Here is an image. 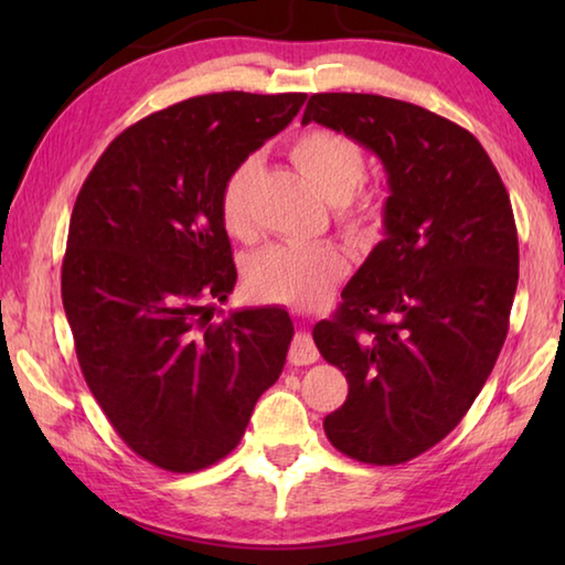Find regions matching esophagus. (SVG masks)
Wrapping results in <instances>:
<instances>
[{"instance_id": "34e87169", "label": "esophagus", "mask_w": 565, "mask_h": 565, "mask_svg": "<svg viewBox=\"0 0 565 565\" xmlns=\"http://www.w3.org/2000/svg\"><path fill=\"white\" fill-rule=\"evenodd\" d=\"M319 359V349L313 339L309 337L306 331H299L291 341V349H289V361L294 366H306V363H313Z\"/></svg>"}]
</instances>
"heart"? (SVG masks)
<instances>
[{
	"label": "heart",
	"mask_w": 565,
	"mask_h": 565,
	"mask_svg": "<svg viewBox=\"0 0 565 565\" xmlns=\"http://www.w3.org/2000/svg\"><path fill=\"white\" fill-rule=\"evenodd\" d=\"M294 167L319 194L337 206V218L351 236H369L381 222V202L374 191L359 189L366 174V154L356 139L333 129H309L291 139ZM259 159L248 157L232 169L218 194L224 228L236 238L254 234V186ZM349 274V256L333 244H274L244 264L246 291L262 301L313 309L329 299Z\"/></svg>",
	"instance_id": "heart-1"
}]
</instances>
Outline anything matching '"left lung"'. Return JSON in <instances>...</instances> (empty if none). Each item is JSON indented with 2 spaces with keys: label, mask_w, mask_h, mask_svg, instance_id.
I'll return each instance as SVG.
<instances>
[{
  "label": "left lung",
  "mask_w": 565,
  "mask_h": 565,
  "mask_svg": "<svg viewBox=\"0 0 565 565\" xmlns=\"http://www.w3.org/2000/svg\"><path fill=\"white\" fill-rule=\"evenodd\" d=\"M349 134L388 177L384 242L313 327L349 381L323 418L349 458L396 466L454 431L493 371L519 286L509 191L471 131L379 94H313L301 124Z\"/></svg>",
  "instance_id": "1"
}]
</instances>
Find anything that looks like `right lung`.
Returning <instances> with one entry per match:
<instances>
[{
    "label": "right lung",
    "mask_w": 565,
    "mask_h": 565,
    "mask_svg": "<svg viewBox=\"0 0 565 565\" xmlns=\"http://www.w3.org/2000/svg\"><path fill=\"white\" fill-rule=\"evenodd\" d=\"M306 94L218 92L131 124L76 196L62 301L84 381L134 454L191 473L232 454L276 384L281 306L212 321L236 284L224 179L289 127Z\"/></svg>",
    "instance_id": "right-lung-1"
}]
</instances>
